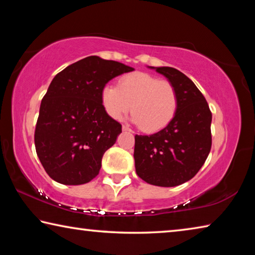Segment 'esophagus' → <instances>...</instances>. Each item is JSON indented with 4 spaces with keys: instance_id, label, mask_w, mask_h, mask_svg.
<instances>
[{
    "instance_id": "1",
    "label": "esophagus",
    "mask_w": 255,
    "mask_h": 255,
    "mask_svg": "<svg viewBox=\"0 0 255 255\" xmlns=\"http://www.w3.org/2000/svg\"><path fill=\"white\" fill-rule=\"evenodd\" d=\"M123 130L124 131H131V129L129 128L128 126H125V125H123Z\"/></svg>"
}]
</instances>
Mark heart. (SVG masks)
Instances as JSON below:
<instances>
[{
  "instance_id": "b5f03b06",
  "label": "heart",
  "mask_w": 255,
  "mask_h": 255,
  "mask_svg": "<svg viewBox=\"0 0 255 255\" xmlns=\"http://www.w3.org/2000/svg\"><path fill=\"white\" fill-rule=\"evenodd\" d=\"M101 102L114 119L122 118L131 107L132 122L143 131L155 132L174 119L179 98L170 81L135 72L120 77L117 86L106 85L101 91Z\"/></svg>"
}]
</instances>
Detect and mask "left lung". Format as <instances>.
Here are the masks:
<instances>
[{
	"label": "left lung",
	"instance_id": "8db88e82",
	"mask_svg": "<svg viewBox=\"0 0 255 255\" xmlns=\"http://www.w3.org/2000/svg\"><path fill=\"white\" fill-rule=\"evenodd\" d=\"M169 80L178 92L174 119L158 132L135 136L136 173L145 182L175 187L195 176L211 148V111L195 83L173 67H150Z\"/></svg>",
	"mask_w": 255,
	"mask_h": 255
}]
</instances>
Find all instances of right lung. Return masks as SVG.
Segmentation results:
<instances>
[{
    "label": "right lung",
    "instance_id": "add662e5",
    "mask_svg": "<svg viewBox=\"0 0 255 255\" xmlns=\"http://www.w3.org/2000/svg\"><path fill=\"white\" fill-rule=\"evenodd\" d=\"M133 71L125 64L89 56L59 72L42 98L34 130L38 157L51 179L88 183L116 143L122 125L107 114L101 91L114 77Z\"/></svg>",
    "mask_w": 255,
    "mask_h": 255
}]
</instances>
